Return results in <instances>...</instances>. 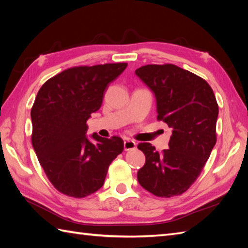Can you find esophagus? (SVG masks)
<instances>
[{
  "label": "esophagus",
  "instance_id": "1",
  "mask_svg": "<svg viewBox=\"0 0 248 248\" xmlns=\"http://www.w3.org/2000/svg\"><path fill=\"white\" fill-rule=\"evenodd\" d=\"M124 150L128 151V150H132L136 148V143L132 140H125L124 141Z\"/></svg>",
  "mask_w": 248,
  "mask_h": 248
}]
</instances>
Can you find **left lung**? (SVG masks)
Returning a JSON list of instances; mask_svg holds the SVG:
<instances>
[{
    "mask_svg": "<svg viewBox=\"0 0 248 248\" xmlns=\"http://www.w3.org/2000/svg\"><path fill=\"white\" fill-rule=\"evenodd\" d=\"M135 75L154 93L157 119L172 129L163 154L139 144L146 162L138 180L155 196H177L196 181L217 143V99L203 78L175 65H146Z\"/></svg>",
    "mask_w": 248,
    "mask_h": 248,
    "instance_id": "8db88e82",
    "label": "left lung"
}]
</instances>
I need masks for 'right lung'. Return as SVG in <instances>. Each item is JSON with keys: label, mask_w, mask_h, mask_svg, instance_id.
<instances>
[{"label": "right lung", "mask_w": 248, "mask_h": 248, "mask_svg": "<svg viewBox=\"0 0 248 248\" xmlns=\"http://www.w3.org/2000/svg\"><path fill=\"white\" fill-rule=\"evenodd\" d=\"M125 62L81 66L46 81L31 110V144L46 177L61 193L86 197L102 187L108 166L124 150L118 136L105 139L87 132L86 121L103 101L108 84Z\"/></svg>", "instance_id": "obj_1"}]
</instances>
